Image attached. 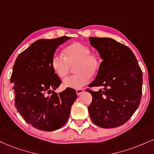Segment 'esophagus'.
Instances as JSON below:
<instances>
[{
	"label": "esophagus",
	"mask_w": 154,
	"mask_h": 154,
	"mask_svg": "<svg viewBox=\"0 0 154 154\" xmlns=\"http://www.w3.org/2000/svg\"><path fill=\"white\" fill-rule=\"evenodd\" d=\"M75 91H76V94H77L78 96H79V95L83 94V91H84V89H83V88H79V89H76V90H75Z\"/></svg>",
	"instance_id": "34e87169"
}]
</instances>
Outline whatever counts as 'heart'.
Masks as SVG:
<instances>
[{
	"instance_id": "b5f03b06",
	"label": "heart",
	"mask_w": 154,
	"mask_h": 154,
	"mask_svg": "<svg viewBox=\"0 0 154 154\" xmlns=\"http://www.w3.org/2000/svg\"><path fill=\"white\" fill-rule=\"evenodd\" d=\"M64 56L54 54L51 60V65L54 73L59 78L68 75L71 66H74L76 73L63 80V85L67 88H81L95 75L101 66L99 55L91 53V49L87 45L79 42L71 43L63 50Z\"/></svg>"
}]
</instances>
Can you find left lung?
<instances>
[{
    "label": "left lung",
    "mask_w": 154,
    "mask_h": 154,
    "mask_svg": "<svg viewBox=\"0 0 154 154\" xmlns=\"http://www.w3.org/2000/svg\"><path fill=\"white\" fill-rule=\"evenodd\" d=\"M91 45L103 59L95 80L89 87H103L92 95L88 106L91 121L101 128L124 124L140 104L143 75L137 59L126 45L109 38H89Z\"/></svg>",
    "instance_id": "left-lung-1"
}]
</instances>
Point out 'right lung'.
<instances>
[{"label": "right lung", "instance_id": "obj_1", "mask_svg": "<svg viewBox=\"0 0 154 154\" xmlns=\"http://www.w3.org/2000/svg\"><path fill=\"white\" fill-rule=\"evenodd\" d=\"M70 38L38 40L18 55L13 65L11 83L15 106L24 120L37 129L52 131L61 128L77 98L73 88L59 94L54 91L61 80L51 68V58L56 48Z\"/></svg>", "mask_w": 154, "mask_h": 154}]
</instances>
